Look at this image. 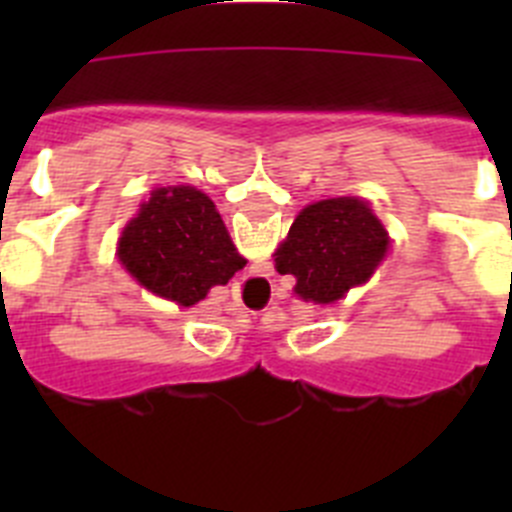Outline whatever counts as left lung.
Masks as SVG:
<instances>
[{
	"instance_id": "8db88e82",
	"label": "left lung",
	"mask_w": 512,
	"mask_h": 512,
	"mask_svg": "<svg viewBox=\"0 0 512 512\" xmlns=\"http://www.w3.org/2000/svg\"><path fill=\"white\" fill-rule=\"evenodd\" d=\"M390 246V235L356 197L307 205L274 253L279 274L297 279L302 300L328 305L372 277Z\"/></svg>"
}]
</instances>
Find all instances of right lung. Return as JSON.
<instances>
[{
    "instance_id": "obj_1",
    "label": "right lung",
    "mask_w": 512,
    "mask_h": 512,
    "mask_svg": "<svg viewBox=\"0 0 512 512\" xmlns=\"http://www.w3.org/2000/svg\"><path fill=\"white\" fill-rule=\"evenodd\" d=\"M117 256L143 287L184 307L246 266L220 212L194 187L156 189L122 230Z\"/></svg>"
}]
</instances>
